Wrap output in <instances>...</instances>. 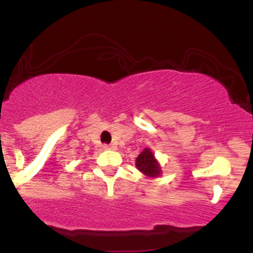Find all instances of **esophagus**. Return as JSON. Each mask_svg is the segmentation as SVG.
<instances>
[{"instance_id": "esophagus-1", "label": "esophagus", "mask_w": 253, "mask_h": 253, "mask_svg": "<svg viewBox=\"0 0 253 253\" xmlns=\"http://www.w3.org/2000/svg\"><path fill=\"white\" fill-rule=\"evenodd\" d=\"M105 149H116V144L115 143H111V144H104L103 145Z\"/></svg>"}]
</instances>
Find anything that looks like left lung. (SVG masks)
<instances>
[{"label": "left lung", "mask_w": 253, "mask_h": 253, "mask_svg": "<svg viewBox=\"0 0 253 253\" xmlns=\"http://www.w3.org/2000/svg\"><path fill=\"white\" fill-rule=\"evenodd\" d=\"M136 167L139 171H142L147 176L155 177V176L160 175V167L158 165L157 160L154 159L153 153L148 148H145L138 155V158L136 159Z\"/></svg>", "instance_id": "left-lung-1"}]
</instances>
